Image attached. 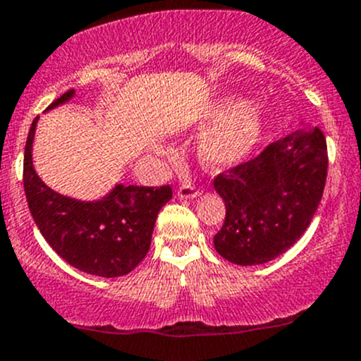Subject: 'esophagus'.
<instances>
[{
	"mask_svg": "<svg viewBox=\"0 0 361 361\" xmlns=\"http://www.w3.org/2000/svg\"><path fill=\"white\" fill-rule=\"evenodd\" d=\"M199 194H201V190H199L194 183H183V185H180V188H178V195L183 199L197 197Z\"/></svg>",
	"mask_w": 361,
	"mask_h": 361,
	"instance_id": "1",
	"label": "esophagus"
}]
</instances>
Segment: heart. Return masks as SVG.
I'll return each mask as SVG.
<instances>
[{
  "mask_svg": "<svg viewBox=\"0 0 361 361\" xmlns=\"http://www.w3.org/2000/svg\"><path fill=\"white\" fill-rule=\"evenodd\" d=\"M220 122L206 133L201 141V159L211 167H224L239 162L260 143L267 116L243 99H227L213 113Z\"/></svg>",
  "mask_w": 361,
  "mask_h": 361,
  "instance_id": "heart-1",
  "label": "heart"
}]
</instances>
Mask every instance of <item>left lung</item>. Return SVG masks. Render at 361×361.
Wrapping results in <instances>:
<instances>
[{
  "mask_svg": "<svg viewBox=\"0 0 361 361\" xmlns=\"http://www.w3.org/2000/svg\"><path fill=\"white\" fill-rule=\"evenodd\" d=\"M326 169L325 134L307 127L214 176L225 202L214 250L235 265H258L292 248L318 209Z\"/></svg>",
  "mask_w": 361,
  "mask_h": 361,
  "instance_id": "left-lung-1",
  "label": "left lung"
}]
</instances>
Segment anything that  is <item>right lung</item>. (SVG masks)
<instances>
[{
    "instance_id": "1",
    "label": "right lung",
    "mask_w": 361,
    "mask_h": 361,
    "mask_svg": "<svg viewBox=\"0 0 361 361\" xmlns=\"http://www.w3.org/2000/svg\"><path fill=\"white\" fill-rule=\"evenodd\" d=\"M68 90L49 108L66 103ZM32 120L24 150V192L29 211L52 250L69 265L101 278L129 274L147 257L160 207L173 197V188L118 185L97 202H80L47 187L32 167Z\"/></svg>"
}]
</instances>
